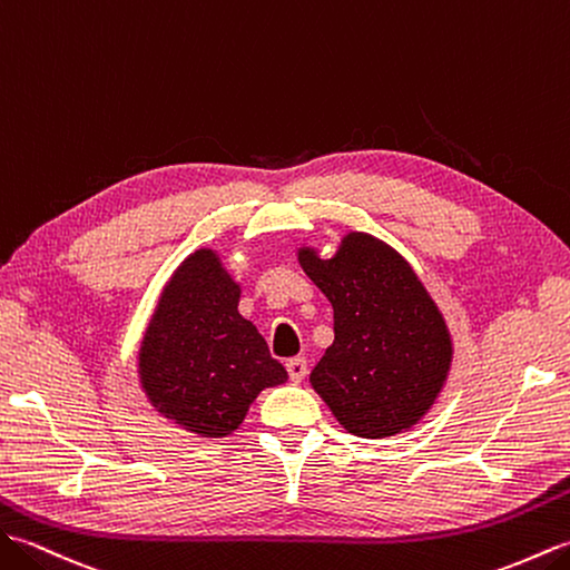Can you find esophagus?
<instances>
[{
    "instance_id": "obj_1",
    "label": "esophagus",
    "mask_w": 570,
    "mask_h": 570,
    "mask_svg": "<svg viewBox=\"0 0 570 570\" xmlns=\"http://www.w3.org/2000/svg\"><path fill=\"white\" fill-rule=\"evenodd\" d=\"M285 368H287L289 381H293V383H302V381H305L307 371H309V365H307L305 358L297 356V358H289V361L285 363Z\"/></svg>"
}]
</instances>
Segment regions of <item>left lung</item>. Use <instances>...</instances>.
Returning <instances> with one entry per match:
<instances>
[{
    "label": "left lung",
    "mask_w": 570,
    "mask_h": 570,
    "mask_svg": "<svg viewBox=\"0 0 570 570\" xmlns=\"http://www.w3.org/2000/svg\"><path fill=\"white\" fill-rule=\"evenodd\" d=\"M302 271L334 307V344L309 375L346 432L385 439L432 410L451 368V334L395 248L351 232L332 258L299 248Z\"/></svg>",
    "instance_id": "obj_1"
}]
</instances>
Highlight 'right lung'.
Returning <instances> with one entry per match:
<instances>
[{
    "label": "right lung",
    "mask_w": 570,
    "mask_h": 570,
    "mask_svg": "<svg viewBox=\"0 0 570 570\" xmlns=\"http://www.w3.org/2000/svg\"><path fill=\"white\" fill-rule=\"evenodd\" d=\"M238 297L217 253L195 250L163 287L138 348L150 404L199 436H229L261 390L287 381L258 328L238 314Z\"/></svg>",
    "instance_id": "add662e5"
}]
</instances>
